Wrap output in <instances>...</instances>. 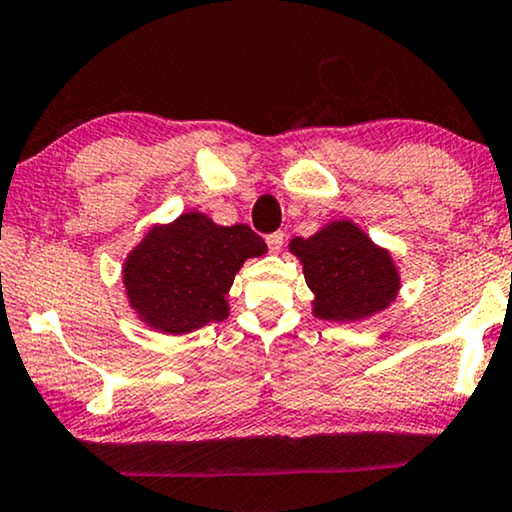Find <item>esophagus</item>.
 Returning a JSON list of instances; mask_svg holds the SVG:
<instances>
[{"mask_svg": "<svg viewBox=\"0 0 512 512\" xmlns=\"http://www.w3.org/2000/svg\"><path fill=\"white\" fill-rule=\"evenodd\" d=\"M266 242H268V249L273 251V254H280L282 244H285V232H273V235L266 237Z\"/></svg>", "mask_w": 512, "mask_h": 512, "instance_id": "esophagus-1", "label": "esophagus"}]
</instances>
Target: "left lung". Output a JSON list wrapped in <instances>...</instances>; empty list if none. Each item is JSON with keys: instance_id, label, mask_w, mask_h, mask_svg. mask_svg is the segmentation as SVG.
Masks as SVG:
<instances>
[{"instance_id": "obj_1", "label": "left lung", "mask_w": 512, "mask_h": 512, "mask_svg": "<svg viewBox=\"0 0 512 512\" xmlns=\"http://www.w3.org/2000/svg\"><path fill=\"white\" fill-rule=\"evenodd\" d=\"M313 292L311 311L330 323H361L396 301L401 273L387 246L349 218L327 220L311 237L289 239Z\"/></svg>"}]
</instances>
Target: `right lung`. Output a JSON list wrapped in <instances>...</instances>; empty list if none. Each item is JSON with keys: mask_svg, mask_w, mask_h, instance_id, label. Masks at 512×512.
Masks as SVG:
<instances>
[{"mask_svg": "<svg viewBox=\"0 0 512 512\" xmlns=\"http://www.w3.org/2000/svg\"><path fill=\"white\" fill-rule=\"evenodd\" d=\"M268 246L249 225H218L185 211L154 223L125 256L121 280L135 318L163 334H189L230 315L235 275Z\"/></svg>", "mask_w": 512, "mask_h": 512, "instance_id": "1", "label": "right lung"}]
</instances>
